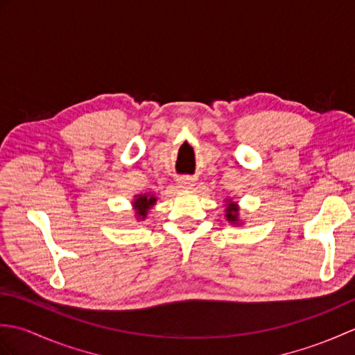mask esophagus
I'll list each match as a JSON object with an SVG mask.
<instances>
[{
	"instance_id": "obj_1",
	"label": "esophagus",
	"mask_w": 355,
	"mask_h": 355,
	"mask_svg": "<svg viewBox=\"0 0 355 355\" xmlns=\"http://www.w3.org/2000/svg\"><path fill=\"white\" fill-rule=\"evenodd\" d=\"M177 182H178V186L183 187V189H192L193 186V178L191 177H180Z\"/></svg>"
}]
</instances>
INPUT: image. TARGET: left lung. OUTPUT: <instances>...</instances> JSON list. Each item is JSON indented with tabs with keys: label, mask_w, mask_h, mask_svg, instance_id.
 <instances>
[{
	"label": "left lung",
	"mask_w": 355,
	"mask_h": 355,
	"mask_svg": "<svg viewBox=\"0 0 355 355\" xmlns=\"http://www.w3.org/2000/svg\"><path fill=\"white\" fill-rule=\"evenodd\" d=\"M227 216L229 221H236L238 220V207L235 206V202H229V207H227Z\"/></svg>",
	"instance_id": "8db88e82"
}]
</instances>
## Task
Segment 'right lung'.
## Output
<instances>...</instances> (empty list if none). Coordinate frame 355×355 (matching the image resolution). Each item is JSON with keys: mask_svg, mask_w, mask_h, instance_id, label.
<instances>
[{"mask_svg": "<svg viewBox=\"0 0 355 355\" xmlns=\"http://www.w3.org/2000/svg\"><path fill=\"white\" fill-rule=\"evenodd\" d=\"M154 202H155L154 197L148 198V195H141V197H137V200L134 201V207L137 209V215L141 216V218H145L148 209L150 206H154Z\"/></svg>", "mask_w": 355, "mask_h": 355, "instance_id": "right-lung-1", "label": "right lung"}]
</instances>
